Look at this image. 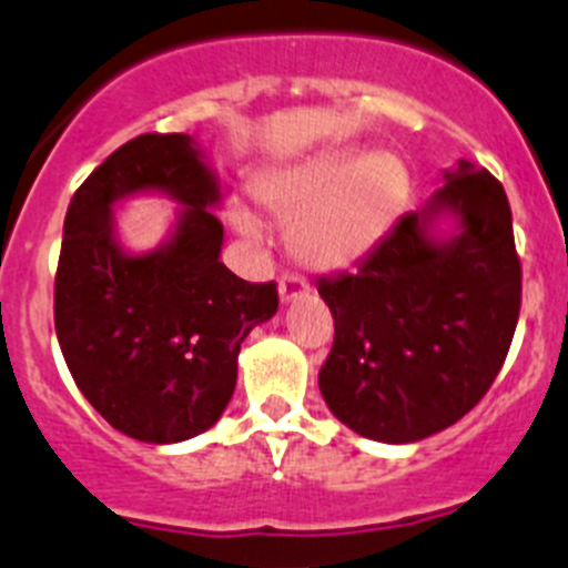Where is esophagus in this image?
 <instances>
[{
    "label": "esophagus",
    "mask_w": 568,
    "mask_h": 568,
    "mask_svg": "<svg viewBox=\"0 0 568 568\" xmlns=\"http://www.w3.org/2000/svg\"><path fill=\"white\" fill-rule=\"evenodd\" d=\"M280 288V300L283 302H291L296 300V296H305L311 291V283L302 274H294V272H285L283 277H280L277 283Z\"/></svg>",
    "instance_id": "34e87169"
}]
</instances>
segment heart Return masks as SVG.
<instances>
[{"label":"heart","instance_id":"heart-1","mask_svg":"<svg viewBox=\"0 0 568 568\" xmlns=\"http://www.w3.org/2000/svg\"><path fill=\"white\" fill-rule=\"evenodd\" d=\"M260 204L291 230L296 257L320 272H338L367 257L386 237L406 201V173L386 153L327 151L260 179ZM232 224L260 235L246 204L232 206Z\"/></svg>","mask_w":568,"mask_h":568}]
</instances>
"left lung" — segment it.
I'll list each match as a JSON object with an SVG mask.
<instances>
[{"instance_id": "1", "label": "left lung", "mask_w": 568, "mask_h": 568, "mask_svg": "<svg viewBox=\"0 0 568 568\" xmlns=\"http://www.w3.org/2000/svg\"><path fill=\"white\" fill-rule=\"evenodd\" d=\"M356 266L316 283L333 314L320 389L333 415L381 443H415L468 415L499 375L521 311V260L505 187L459 162ZM443 209L460 232L432 242Z\"/></svg>"}]
</instances>
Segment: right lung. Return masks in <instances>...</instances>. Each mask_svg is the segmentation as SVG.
<instances>
[{"label": "right lung", "mask_w": 568, "mask_h": 568, "mask_svg": "<svg viewBox=\"0 0 568 568\" xmlns=\"http://www.w3.org/2000/svg\"><path fill=\"white\" fill-rule=\"evenodd\" d=\"M159 189L185 204L172 243L131 258L110 204ZM219 184L190 134H140L69 201L55 272V333L89 404L142 443H182L224 415L241 342L277 314V283H246L219 260Z\"/></svg>", "instance_id": "obj_1"}]
</instances>
